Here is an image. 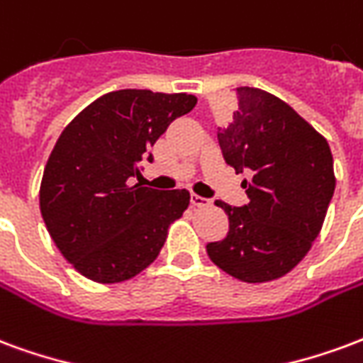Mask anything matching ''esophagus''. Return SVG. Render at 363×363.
Returning <instances> with one entry per match:
<instances>
[{"label":"esophagus","mask_w":363,"mask_h":363,"mask_svg":"<svg viewBox=\"0 0 363 363\" xmlns=\"http://www.w3.org/2000/svg\"><path fill=\"white\" fill-rule=\"evenodd\" d=\"M208 203H211V201L205 199V197H201V195H195V193L191 195L193 207H208Z\"/></svg>","instance_id":"esophagus-1"}]
</instances>
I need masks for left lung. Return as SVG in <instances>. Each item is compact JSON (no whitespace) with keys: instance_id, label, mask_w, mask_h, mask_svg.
Instances as JSON below:
<instances>
[{"instance_id":"left-lung-1","label":"left lung","mask_w":363,"mask_h":363,"mask_svg":"<svg viewBox=\"0 0 363 363\" xmlns=\"http://www.w3.org/2000/svg\"><path fill=\"white\" fill-rule=\"evenodd\" d=\"M226 164L251 170L245 207L216 201L230 232L207 253L230 277L259 284L284 277L308 255L335 193L329 143L284 100L255 86L238 89V108L218 129Z\"/></svg>"}]
</instances>
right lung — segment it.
Listing matches in <instances>:
<instances>
[{
  "instance_id": "right-lung-1",
  "label": "right lung",
  "mask_w": 363,
  "mask_h": 363,
  "mask_svg": "<svg viewBox=\"0 0 363 363\" xmlns=\"http://www.w3.org/2000/svg\"><path fill=\"white\" fill-rule=\"evenodd\" d=\"M187 92L113 91L69 121L48 158L40 213L77 272L98 284L137 277L158 257L168 228L189 207L187 189L131 185L139 162L172 121L189 113Z\"/></svg>"
}]
</instances>
